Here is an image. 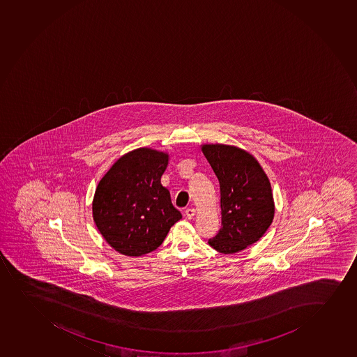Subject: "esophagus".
<instances>
[{
    "instance_id": "1",
    "label": "esophagus",
    "mask_w": 357,
    "mask_h": 357,
    "mask_svg": "<svg viewBox=\"0 0 357 357\" xmlns=\"http://www.w3.org/2000/svg\"><path fill=\"white\" fill-rule=\"evenodd\" d=\"M196 215V210L195 208H186L185 210V217L188 219H192Z\"/></svg>"
}]
</instances>
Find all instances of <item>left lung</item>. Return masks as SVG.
<instances>
[{
  "mask_svg": "<svg viewBox=\"0 0 357 357\" xmlns=\"http://www.w3.org/2000/svg\"><path fill=\"white\" fill-rule=\"evenodd\" d=\"M218 178L222 227L208 244L220 253H236L259 241L275 215L273 190L257 159L236 146H202Z\"/></svg>",
  "mask_w": 357,
  "mask_h": 357,
  "instance_id": "8db88e82",
  "label": "left lung"
}]
</instances>
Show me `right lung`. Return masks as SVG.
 I'll return each instance as SVG.
<instances>
[{"instance_id":"obj_1","label":"right lung","mask_w":357,"mask_h":357,"mask_svg":"<svg viewBox=\"0 0 357 357\" xmlns=\"http://www.w3.org/2000/svg\"><path fill=\"white\" fill-rule=\"evenodd\" d=\"M169 154L142 147L123 154L102 176L93 198V219L109 245L139 257L161 245L181 219L161 176Z\"/></svg>"}]
</instances>
